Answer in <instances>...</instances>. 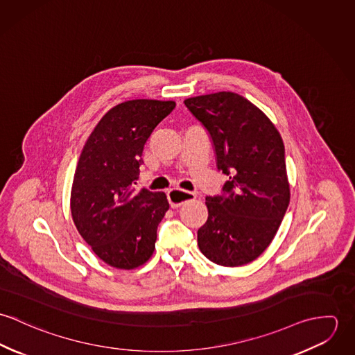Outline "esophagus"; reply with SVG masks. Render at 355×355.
Listing matches in <instances>:
<instances>
[{
    "label": "esophagus",
    "instance_id": "1",
    "mask_svg": "<svg viewBox=\"0 0 355 355\" xmlns=\"http://www.w3.org/2000/svg\"><path fill=\"white\" fill-rule=\"evenodd\" d=\"M196 200V194L194 193H190V191H184V190H180V189H173V190H169L168 191V201L171 207H179L182 205H184L189 201H193Z\"/></svg>",
    "mask_w": 355,
    "mask_h": 355
}]
</instances>
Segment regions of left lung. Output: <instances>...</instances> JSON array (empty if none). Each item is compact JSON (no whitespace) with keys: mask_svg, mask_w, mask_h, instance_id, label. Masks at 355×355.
Returning a JSON list of instances; mask_svg holds the SVG:
<instances>
[{"mask_svg":"<svg viewBox=\"0 0 355 355\" xmlns=\"http://www.w3.org/2000/svg\"><path fill=\"white\" fill-rule=\"evenodd\" d=\"M184 105L207 131L218 171L230 176L223 196L206 197L200 250L221 266L246 265L270 245L290 203L283 139L269 117L236 93L191 97Z\"/></svg>","mask_w":355,"mask_h":355,"instance_id":"1","label":"left lung"}]
</instances>
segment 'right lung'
Listing matches in <instances>:
<instances>
[{
  "mask_svg": "<svg viewBox=\"0 0 355 355\" xmlns=\"http://www.w3.org/2000/svg\"><path fill=\"white\" fill-rule=\"evenodd\" d=\"M175 101L131 100L98 121L79 157L71 213L76 230L109 266L135 269L150 259L157 227L169 203L165 193L138 190L142 152Z\"/></svg>",
  "mask_w": 355,
  "mask_h": 355,
  "instance_id": "right-lung-1",
  "label": "right lung"
}]
</instances>
